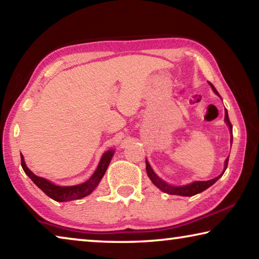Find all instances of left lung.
<instances>
[{"instance_id":"1","label":"left lung","mask_w":259,"mask_h":259,"mask_svg":"<svg viewBox=\"0 0 259 259\" xmlns=\"http://www.w3.org/2000/svg\"><path fill=\"white\" fill-rule=\"evenodd\" d=\"M210 85H211L212 90L214 91V93H217V90L214 89V87L210 83ZM219 96V95H218ZM225 121L227 125L230 126V130L232 131V124L230 122V119H229V114H227V109H225ZM233 140V135H232V139ZM227 164H229V157H227L226 161H225V169L224 171L227 168ZM146 171H147V175L148 177H150V179L152 181V183L154 184V185L156 187H159L161 191H163L165 193H168V194H172V195H181V196H192V195H195L198 194V193H201L203 192L204 190H207L208 187H210L212 185V184L216 183L219 178H221V176H223V174H224V171H223L222 175H219L218 177L213 178V179H210V181H207V182H194L192 184H188V185H185V186H171V185H168L165 182L162 181L161 178H159L156 176V175L154 174V171H153L151 165L148 164V162L146 161Z\"/></svg>"}]
</instances>
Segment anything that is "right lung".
<instances>
[{
	"mask_svg": "<svg viewBox=\"0 0 259 259\" xmlns=\"http://www.w3.org/2000/svg\"><path fill=\"white\" fill-rule=\"evenodd\" d=\"M113 154H114V151L112 150L104 153L102 160L99 162L97 170H96L95 174L90 177V179H88L85 183L80 184V185H75V186H57L51 182L47 181V179L36 176V175H34L27 168V166H26L24 156L20 154V157H21V166H23L25 174L32 179L35 185L40 187L41 190L52 200L57 201V202H65V201L82 199L84 198V196L89 195L90 193L95 190L96 186L98 185L100 179L103 178L105 172H106L107 166L109 164V162H111Z\"/></svg>",
	"mask_w": 259,
	"mask_h": 259,
	"instance_id": "1",
	"label": "right lung"
}]
</instances>
